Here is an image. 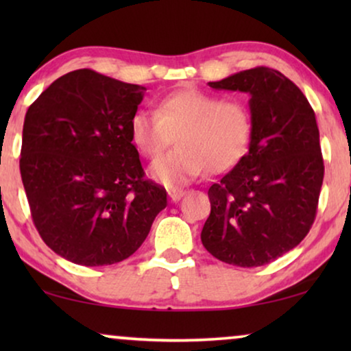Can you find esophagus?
Wrapping results in <instances>:
<instances>
[{
	"mask_svg": "<svg viewBox=\"0 0 351 351\" xmlns=\"http://www.w3.org/2000/svg\"><path fill=\"white\" fill-rule=\"evenodd\" d=\"M167 195H169V198H171V201H179L182 196L185 195V190H180V189H171L169 191H167Z\"/></svg>",
	"mask_w": 351,
	"mask_h": 351,
	"instance_id": "1",
	"label": "esophagus"
}]
</instances>
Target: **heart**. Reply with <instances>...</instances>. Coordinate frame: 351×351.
<instances>
[{
  "label": "heart",
  "mask_w": 351,
  "mask_h": 351,
  "mask_svg": "<svg viewBox=\"0 0 351 351\" xmlns=\"http://www.w3.org/2000/svg\"><path fill=\"white\" fill-rule=\"evenodd\" d=\"M129 134L145 158L160 156L177 137L179 148L148 169L153 180L174 189L195 180L206 167L217 174L237 166L251 143L252 114L241 100L182 89L162 97L156 113H134Z\"/></svg>",
  "instance_id": "b5f03b06"
}]
</instances>
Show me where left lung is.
I'll return each instance as SVG.
<instances>
[{"mask_svg": "<svg viewBox=\"0 0 351 351\" xmlns=\"http://www.w3.org/2000/svg\"><path fill=\"white\" fill-rule=\"evenodd\" d=\"M209 86L251 95L252 137L238 165L210 185L201 241L230 265H267L294 249L315 222L324 177L315 112L291 80L268 66Z\"/></svg>", "mask_w": 351, "mask_h": 351, "instance_id": "1", "label": "left lung"}]
</instances>
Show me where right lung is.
I'll return each mask as SVG.
<instances>
[{"mask_svg": "<svg viewBox=\"0 0 351 351\" xmlns=\"http://www.w3.org/2000/svg\"><path fill=\"white\" fill-rule=\"evenodd\" d=\"M145 90L81 69L56 80L27 110L23 189L43 241L66 261H124L166 208V190L143 179L129 134Z\"/></svg>", "mask_w": 351, "mask_h": 351, "instance_id": "obj_1", "label": "right lung"}]
</instances>
